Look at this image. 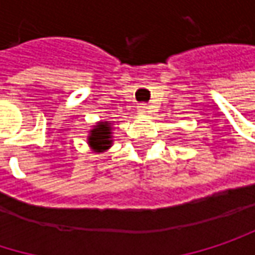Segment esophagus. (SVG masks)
<instances>
[{
    "instance_id": "34e87169",
    "label": "esophagus",
    "mask_w": 255,
    "mask_h": 255,
    "mask_svg": "<svg viewBox=\"0 0 255 255\" xmlns=\"http://www.w3.org/2000/svg\"><path fill=\"white\" fill-rule=\"evenodd\" d=\"M147 109H149V106H147L146 103H140V105H137V112H138V114H146V112H147Z\"/></svg>"
}]
</instances>
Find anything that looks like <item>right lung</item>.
Instances as JSON below:
<instances>
[{
	"label": "right lung",
	"instance_id": "1",
	"mask_svg": "<svg viewBox=\"0 0 255 255\" xmlns=\"http://www.w3.org/2000/svg\"><path fill=\"white\" fill-rule=\"evenodd\" d=\"M87 143L93 149V152L102 153L111 149L114 143V135H112V123L111 121H99L96 126L88 131L87 135Z\"/></svg>",
	"mask_w": 255,
	"mask_h": 255
}]
</instances>
